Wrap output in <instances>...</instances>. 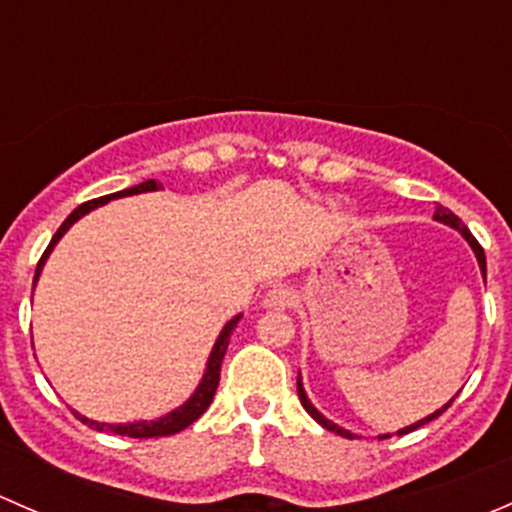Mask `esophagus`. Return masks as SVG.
Segmentation results:
<instances>
[{
    "label": "esophagus",
    "instance_id": "1",
    "mask_svg": "<svg viewBox=\"0 0 512 512\" xmlns=\"http://www.w3.org/2000/svg\"><path fill=\"white\" fill-rule=\"evenodd\" d=\"M265 304L270 309H287V307H292V304H294V292H292V289H287V287L270 289V292H267V297H265Z\"/></svg>",
    "mask_w": 512,
    "mask_h": 512
}]
</instances>
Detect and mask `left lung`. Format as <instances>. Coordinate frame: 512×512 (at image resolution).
I'll return each mask as SVG.
<instances>
[{
    "mask_svg": "<svg viewBox=\"0 0 512 512\" xmlns=\"http://www.w3.org/2000/svg\"><path fill=\"white\" fill-rule=\"evenodd\" d=\"M433 218H436V220H441V223H446V225H451V227H456V230H458V232H461V235H463V237H466V240H468V242H471L473 252H476V257H478V265H480V272H483V277H485V255H483V247H480V245H478V240H476V237H473V235H471V230H468V227H466V225H463V220H461V218H458V215H453V213H451V210H448V208H443V205H438V208H436V215H433ZM297 394H299V401H302L304 411H307V414H309V416H312V418H314V421H317V423H322V426H324V428H327V431H334V433H339V436H347V438H354V436H352V433H349V431H344V428H339V426H334V423H332V421H327V418H324L322 414H319V411H317V409H314V406H312V404H309L307 394H304V389H302V381H299V379H297ZM451 404H453V399H451V401H448V404H446V406H443V409H438V411H436V414L426 416V418H423V421H418V423H414V426L404 428V431H399V433H409V431H416V428H418V426H423V423H428V421H433V418H438V416H441V414H443V411H446V409H448V406H451Z\"/></svg>",
    "mask_w": 512,
    "mask_h": 512,
    "instance_id": "left-lung-1",
    "label": "left lung"
}]
</instances>
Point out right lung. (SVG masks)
<instances>
[{
	"mask_svg": "<svg viewBox=\"0 0 512 512\" xmlns=\"http://www.w3.org/2000/svg\"><path fill=\"white\" fill-rule=\"evenodd\" d=\"M158 188H160V185L156 183V180H146V183L133 185V188L121 190V193L103 195V198H94V200H89V203L79 205V208H76L74 213H71L69 218H66L64 223H61L59 230H56V235L51 237L49 247H46L44 255H41V260H39V265H36L34 285H36V280H39V272H41V267H44V260H46V257H49L51 247H54L56 242H59V237L64 235V232L69 230V227L74 225L76 220L81 218V215H86V213H89V210H94V208H98V205L108 203V200H113V198L146 193V190H158ZM237 322H240V314H237L235 319H230V322L225 324V329H223V332H220L218 342H215L213 354H210L208 371H205L203 381H200V386H198V391H195V394L190 396L188 404H183V406H180V409H175L173 414H168L165 418H158V421H151V423L138 421V423H123V426H121V423H118V426H106V423L89 421V418L79 416L74 411L76 418H79V421H84V423H89V426L96 428V431H103V428H108V431H111V433H118V436H128V438H158V436H173V433L183 431V428H188L190 423L198 421V418L205 414V409H208V406L213 404V396H215V391H218V384H220V366H223V356L227 352V344H230V334H232V329L237 327Z\"/></svg>",
	"mask_w": 512,
	"mask_h": 512,
	"instance_id": "1",
	"label": "right lung"
}]
</instances>
